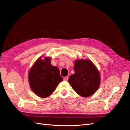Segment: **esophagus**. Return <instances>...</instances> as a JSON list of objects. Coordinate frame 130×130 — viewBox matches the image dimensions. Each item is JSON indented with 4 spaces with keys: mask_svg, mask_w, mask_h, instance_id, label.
Here are the masks:
<instances>
[{
    "mask_svg": "<svg viewBox=\"0 0 130 130\" xmlns=\"http://www.w3.org/2000/svg\"><path fill=\"white\" fill-rule=\"evenodd\" d=\"M64 80L67 81L68 80V76H66L64 77Z\"/></svg>",
    "mask_w": 130,
    "mask_h": 130,
    "instance_id": "esophagus-1",
    "label": "esophagus"
}]
</instances>
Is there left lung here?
<instances>
[{
  "label": "left lung",
  "instance_id": "1",
  "mask_svg": "<svg viewBox=\"0 0 130 130\" xmlns=\"http://www.w3.org/2000/svg\"><path fill=\"white\" fill-rule=\"evenodd\" d=\"M74 70L75 73L68 80L73 89L82 97L93 95L100 84V73L96 67L89 60H77Z\"/></svg>",
  "mask_w": 130,
  "mask_h": 130
}]
</instances>
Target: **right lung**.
I'll use <instances>...</instances> for the list:
<instances>
[{"instance_id":"obj_1","label":"right lung","mask_w":130,"mask_h":130,"mask_svg":"<svg viewBox=\"0 0 130 130\" xmlns=\"http://www.w3.org/2000/svg\"><path fill=\"white\" fill-rule=\"evenodd\" d=\"M60 70L51 64L50 58H38L30 69L29 82L32 91L38 96L44 98L50 95L58 84L63 81Z\"/></svg>"}]
</instances>
